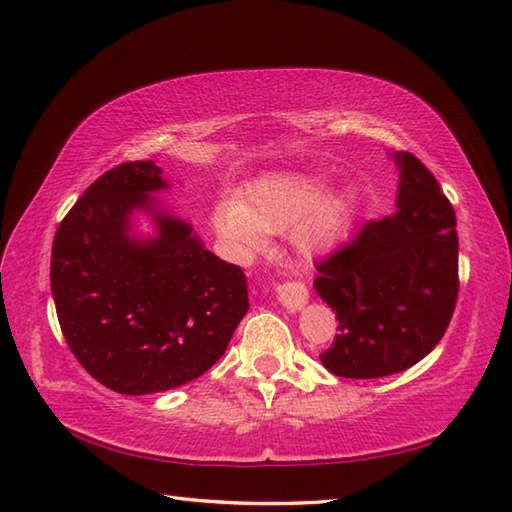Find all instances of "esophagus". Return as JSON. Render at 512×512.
Wrapping results in <instances>:
<instances>
[{
	"label": "esophagus",
	"instance_id": "esophagus-1",
	"mask_svg": "<svg viewBox=\"0 0 512 512\" xmlns=\"http://www.w3.org/2000/svg\"><path fill=\"white\" fill-rule=\"evenodd\" d=\"M277 299L281 306H284L286 310L290 312H297L301 310L303 306H306L308 301V288L301 284V281H284V284L277 286Z\"/></svg>",
	"mask_w": 512,
	"mask_h": 512
}]
</instances>
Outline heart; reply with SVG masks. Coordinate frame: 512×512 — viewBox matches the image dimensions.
Returning a JSON list of instances; mask_svg holds the SVG:
<instances>
[{
	"instance_id": "heart-1",
	"label": "heart",
	"mask_w": 512,
	"mask_h": 512,
	"mask_svg": "<svg viewBox=\"0 0 512 512\" xmlns=\"http://www.w3.org/2000/svg\"><path fill=\"white\" fill-rule=\"evenodd\" d=\"M314 173L281 171L250 184L244 202L224 200L215 209V228L239 255L266 246V233L295 226V242L306 253L332 244L352 211L350 195H328Z\"/></svg>"
}]
</instances>
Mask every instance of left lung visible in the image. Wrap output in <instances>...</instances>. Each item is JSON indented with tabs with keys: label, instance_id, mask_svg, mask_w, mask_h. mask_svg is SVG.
<instances>
[{
	"label": "left lung",
	"instance_id": "8db88e82",
	"mask_svg": "<svg viewBox=\"0 0 512 512\" xmlns=\"http://www.w3.org/2000/svg\"><path fill=\"white\" fill-rule=\"evenodd\" d=\"M398 209L365 222L317 264L319 297L339 319L321 363L341 378H380L422 361L458 301L455 211L422 162L400 151Z\"/></svg>",
	"mask_w": 512,
	"mask_h": 512
}]
</instances>
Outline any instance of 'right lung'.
Returning a JSON list of instances; mask_svg holds the SVG:
<instances>
[{"instance_id":"right-lung-1","label":"right lung","mask_w":512,"mask_h":512,"mask_svg":"<svg viewBox=\"0 0 512 512\" xmlns=\"http://www.w3.org/2000/svg\"><path fill=\"white\" fill-rule=\"evenodd\" d=\"M154 160L105 171L63 217L50 288L61 332L85 372L127 396L202 376L226 352L248 310L246 275L206 250L193 228L158 206L167 189ZM159 233L131 235V213Z\"/></svg>"}]
</instances>
